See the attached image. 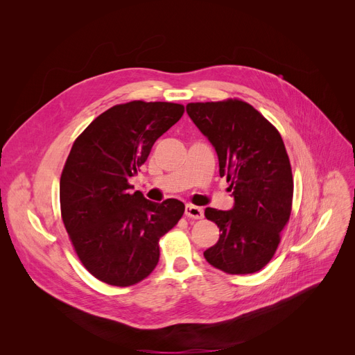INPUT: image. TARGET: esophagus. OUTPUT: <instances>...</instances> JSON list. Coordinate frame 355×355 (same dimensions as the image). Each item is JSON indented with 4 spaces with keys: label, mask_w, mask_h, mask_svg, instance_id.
<instances>
[{
    "label": "esophagus",
    "mask_w": 355,
    "mask_h": 355,
    "mask_svg": "<svg viewBox=\"0 0 355 355\" xmlns=\"http://www.w3.org/2000/svg\"><path fill=\"white\" fill-rule=\"evenodd\" d=\"M185 216L190 217V218H202L204 216V210L201 207H197V206H193V204H187L185 206Z\"/></svg>",
    "instance_id": "esophagus-1"
}]
</instances>
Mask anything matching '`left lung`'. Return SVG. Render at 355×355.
<instances>
[{
	"instance_id": "obj_1",
	"label": "left lung",
	"mask_w": 355,
	"mask_h": 355,
	"mask_svg": "<svg viewBox=\"0 0 355 355\" xmlns=\"http://www.w3.org/2000/svg\"><path fill=\"white\" fill-rule=\"evenodd\" d=\"M185 109L214 146L220 177L227 178L234 197L227 211L206 209L221 234L204 257L226 273L257 272L273 257L291 216L293 180L282 137L243 101L189 103Z\"/></svg>"
}]
</instances>
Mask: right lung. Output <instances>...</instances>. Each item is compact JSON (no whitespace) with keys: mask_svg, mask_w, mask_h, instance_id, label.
<instances>
[{"mask_svg":"<svg viewBox=\"0 0 355 355\" xmlns=\"http://www.w3.org/2000/svg\"><path fill=\"white\" fill-rule=\"evenodd\" d=\"M182 114L170 102L116 105L71 146L60 178L62 218L83 266L107 285L130 286L151 273L159 239L184 213L180 200L149 201L128 182Z\"/></svg>","mask_w":355,"mask_h":355,"instance_id":"obj_1","label":"right lung"}]
</instances>
